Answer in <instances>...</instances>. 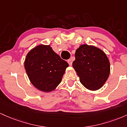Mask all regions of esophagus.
<instances>
[{"instance_id": "34e87169", "label": "esophagus", "mask_w": 127, "mask_h": 127, "mask_svg": "<svg viewBox=\"0 0 127 127\" xmlns=\"http://www.w3.org/2000/svg\"><path fill=\"white\" fill-rule=\"evenodd\" d=\"M67 62L68 63V64H69V65H70V66H71V65H72V59H68V61H67Z\"/></svg>"}]
</instances>
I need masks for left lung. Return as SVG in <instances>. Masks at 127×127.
Masks as SVG:
<instances>
[{"label":"left lung","instance_id":"8db88e82","mask_svg":"<svg viewBox=\"0 0 127 127\" xmlns=\"http://www.w3.org/2000/svg\"><path fill=\"white\" fill-rule=\"evenodd\" d=\"M72 66L86 89H100L109 77L110 62L106 53L93 45H81L75 51Z\"/></svg>","mask_w":127,"mask_h":127}]
</instances>
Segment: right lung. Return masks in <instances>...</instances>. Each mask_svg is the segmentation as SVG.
<instances>
[{
	"mask_svg": "<svg viewBox=\"0 0 127 127\" xmlns=\"http://www.w3.org/2000/svg\"><path fill=\"white\" fill-rule=\"evenodd\" d=\"M69 66L50 45H39L27 54L25 68L28 77L36 89L49 92L56 89Z\"/></svg>",
	"mask_w": 127,
	"mask_h": 127,
	"instance_id": "right-lung-1",
	"label": "right lung"
}]
</instances>
